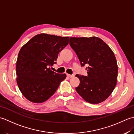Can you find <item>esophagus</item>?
Listing matches in <instances>:
<instances>
[{"label":"esophagus","instance_id":"34e87169","mask_svg":"<svg viewBox=\"0 0 134 134\" xmlns=\"http://www.w3.org/2000/svg\"><path fill=\"white\" fill-rule=\"evenodd\" d=\"M67 75L69 76V78H72V77H74V75H71V74H67Z\"/></svg>","mask_w":134,"mask_h":134}]
</instances>
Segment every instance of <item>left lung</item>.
Segmentation results:
<instances>
[{
    "label": "left lung",
    "instance_id": "left-lung-1",
    "mask_svg": "<svg viewBox=\"0 0 134 134\" xmlns=\"http://www.w3.org/2000/svg\"><path fill=\"white\" fill-rule=\"evenodd\" d=\"M70 45L81 62L87 65V75L76 74L80 80L76 92L90 104H98L108 98L117 83V61L110 47L97 37H70Z\"/></svg>",
    "mask_w": 134,
    "mask_h": 134
}]
</instances>
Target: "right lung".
Segmentation results:
<instances>
[{
    "label": "right lung",
    "instance_id": "add662e5",
    "mask_svg": "<svg viewBox=\"0 0 134 134\" xmlns=\"http://www.w3.org/2000/svg\"><path fill=\"white\" fill-rule=\"evenodd\" d=\"M69 37L47 34L34 36L20 49L16 64V82L28 100L41 103L49 99L65 79V74L52 71L58 54L69 44Z\"/></svg>",
    "mask_w": 134,
    "mask_h": 134
}]
</instances>
